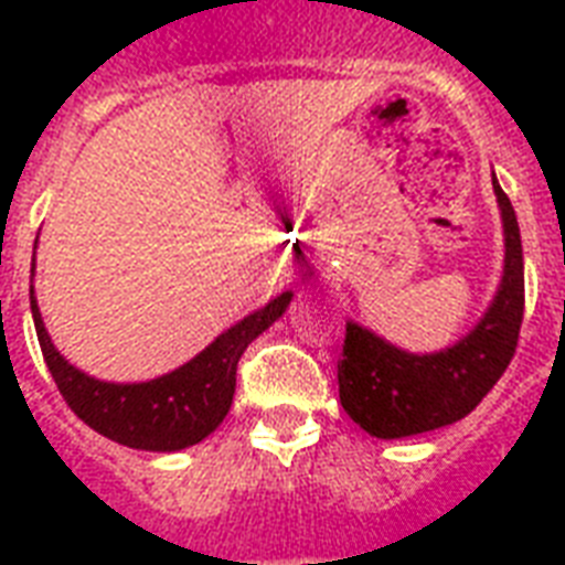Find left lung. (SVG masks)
<instances>
[{
  "instance_id": "left-lung-1",
  "label": "left lung",
  "mask_w": 565,
  "mask_h": 565,
  "mask_svg": "<svg viewBox=\"0 0 565 565\" xmlns=\"http://www.w3.org/2000/svg\"><path fill=\"white\" fill-rule=\"evenodd\" d=\"M504 225V273L478 326L439 352L413 354L370 328L345 322L337 363L343 411L370 437L402 439L446 428L481 404L516 352L525 313V260L516 211L492 175Z\"/></svg>"
}]
</instances>
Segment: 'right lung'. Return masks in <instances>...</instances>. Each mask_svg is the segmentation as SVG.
<instances>
[{
  "label": "right lung",
  "mask_w": 565,
  "mask_h": 565,
  "mask_svg": "<svg viewBox=\"0 0 565 565\" xmlns=\"http://www.w3.org/2000/svg\"><path fill=\"white\" fill-rule=\"evenodd\" d=\"M31 278H34V269H31ZM29 299L46 366L75 416L119 446L140 448V451H181V448L202 443L228 416L234 386H237L239 354L246 352L248 343L264 334L275 319L284 317L292 292H281L269 305L239 319L237 326L222 331L184 366L152 381H140V384H114V381H99L75 370L73 363L57 352L43 326L34 287H29Z\"/></svg>",
  "instance_id": "right-lung-1"
}]
</instances>
